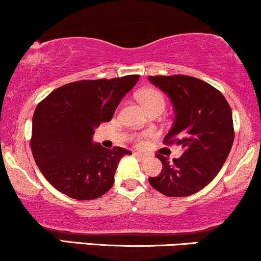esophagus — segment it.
<instances>
[{
  "instance_id": "34e87169",
  "label": "esophagus",
  "mask_w": 261,
  "mask_h": 261,
  "mask_svg": "<svg viewBox=\"0 0 261 261\" xmlns=\"http://www.w3.org/2000/svg\"><path fill=\"white\" fill-rule=\"evenodd\" d=\"M134 154H135V156L137 157V159H139V160H141V161H145V160L146 159H147V154H145V153H141V152H135V153H134Z\"/></svg>"
}]
</instances>
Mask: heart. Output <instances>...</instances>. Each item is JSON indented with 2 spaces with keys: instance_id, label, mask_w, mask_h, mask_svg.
<instances>
[{
  "instance_id": "1",
  "label": "heart",
  "mask_w": 261,
  "mask_h": 261,
  "mask_svg": "<svg viewBox=\"0 0 261 261\" xmlns=\"http://www.w3.org/2000/svg\"><path fill=\"white\" fill-rule=\"evenodd\" d=\"M137 99L147 111L153 110L156 108H165V96L162 95L161 91L156 90V89H144L137 94ZM146 137H147V134H141L137 136V142L141 144Z\"/></svg>"
}]
</instances>
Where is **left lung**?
<instances>
[{
    "label": "left lung",
    "instance_id": "1",
    "mask_svg": "<svg viewBox=\"0 0 261 261\" xmlns=\"http://www.w3.org/2000/svg\"><path fill=\"white\" fill-rule=\"evenodd\" d=\"M148 80L172 102L174 120L165 144L181 145L185 150L172 161L156 154L162 171L148 182L165 196H191L213 181L230 152L231 109L219 90L193 76L157 75Z\"/></svg>",
    "mask_w": 261,
    "mask_h": 261
}]
</instances>
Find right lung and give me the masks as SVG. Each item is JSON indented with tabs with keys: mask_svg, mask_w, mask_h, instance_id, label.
I'll list each match as a JSON object with an SVG mask.
<instances>
[{
	"mask_svg": "<svg viewBox=\"0 0 261 261\" xmlns=\"http://www.w3.org/2000/svg\"><path fill=\"white\" fill-rule=\"evenodd\" d=\"M140 75L80 80L53 90L37 105L31 148L43 176L70 198L95 199L113 187L126 148L93 141L94 130L113 119Z\"/></svg>",
	"mask_w": 261,
	"mask_h": 261,
	"instance_id": "add662e5",
	"label": "right lung"
}]
</instances>
